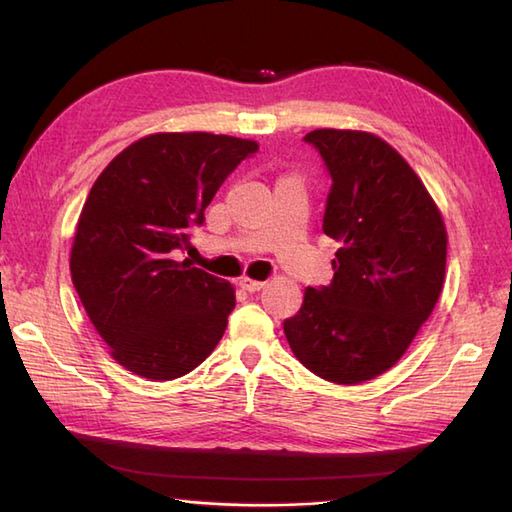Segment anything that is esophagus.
<instances>
[{
	"label": "esophagus",
	"instance_id": "34e87169",
	"mask_svg": "<svg viewBox=\"0 0 512 512\" xmlns=\"http://www.w3.org/2000/svg\"><path fill=\"white\" fill-rule=\"evenodd\" d=\"M239 286H242L248 292H257V290H262L266 284H264V281H259V279H253V277H242V279H239Z\"/></svg>",
	"mask_w": 512,
	"mask_h": 512
}]
</instances>
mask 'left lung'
<instances>
[{"instance_id":"left-lung-1","label":"left lung","mask_w":512,"mask_h":512,"mask_svg":"<svg viewBox=\"0 0 512 512\" xmlns=\"http://www.w3.org/2000/svg\"><path fill=\"white\" fill-rule=\"evenodd\" d=\"M332 178L323 233L341 248L330 286L308 288L284 321L299 361L336 385H358L394 367L438 303L447 228L407 160L356 129H314Z\"/></svg>"}]
</instances>
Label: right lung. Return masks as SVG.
I'll list each match as a JSON object with an SVG mask.
<instances>
[{
    "label": "right lung",
    "mask_w": 512,
    "mask_h": 512,
    "mask_svg": "<svg viewBox=\"0 0 512 512\" xmlns=\"http://www.w3.org/2000/svg\"><path fill=\"white\" fill-rule=\"evenodd\" d=\"M255 140L206 132L151 134L92 184L70 253L72 284L118 365L151 380L198 367L220 343L235 290L178 262L191 226Z\"/></svg>",
    "instance_id": "right-lung-1"
}]
</instances>
